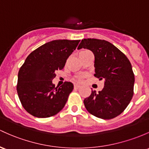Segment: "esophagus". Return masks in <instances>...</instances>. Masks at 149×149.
Wrapping results in <instances>:
<instances>
[{"instance_id": "34e87169", "label": "esophagus", "mask_w": 149, "mask_h": 149, "mask_svg": "<svg viewBox=\"0 0 149 149\" xmlns=\"http://www.w3.org/2000/svg\"><path fill=\"white\" fill-rule=\"evenodd\" d=\"M79 88H80V86L78 85V84H74V89H79Z\"/></svg>"}]
</instances>
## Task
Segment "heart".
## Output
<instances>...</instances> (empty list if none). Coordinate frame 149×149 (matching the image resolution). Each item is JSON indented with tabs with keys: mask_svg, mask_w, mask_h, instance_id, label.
<instances>
[{
	"mask_svg": "<svg viewBox=\"0 0 149 149\" xmlns=\"http://www.w3.org/2000/svg\"><path fill=\"white\" fill-rule=\"evenodd\" d=\"M75 81H81V79H74Z\"/></svg>",
	"mask_w": 149,
	"mask_h": 149,
	"instance_id": "obj_1",
	"label": "heart"
}]
</instances>
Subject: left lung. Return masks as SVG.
Masks as SVG:
<instances>
[{
    "label": "left lung",
    "mask_w": 149,
    "mask_h": 149,
    "mask_svg": "<svg viewBox=\"0 0 149 149\" xmlns=\"http://www.w3.org/2000/svg\"><path fill=\"white\" fill-rule=\"evenodd\" d=\"M87 49L94 55V76L104 79L98 93L92 90L84 99L85 108L94 116L111 119L122 113L134 94V74L129 59L113 44L104 40H81L77 49Z\"/></svg>",
    "instance_id": "8db88e82"
}]
</instances>
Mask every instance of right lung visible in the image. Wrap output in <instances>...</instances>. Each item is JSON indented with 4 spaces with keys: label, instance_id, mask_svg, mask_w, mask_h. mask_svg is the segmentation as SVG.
Instances as JSON below:
<instances>
[{
    "label": "right lung",
    "instance_id": "1",
    "mask_svg": "<svg viewBox=\"0 0 149 149\" xmlns=\"http://www.w3.org/2000/svg\"><path fill=\"white\" fill-rule=\"evenodd\" d=\"M80 40H55L35 49L18 72L17 92L25 110L38 118H47L60 111L74 89L70 81L55 87V71L62 70Z\"/></svg>",
    "mask_w": 149,
    "mask_h": 149
}]
</instances>
